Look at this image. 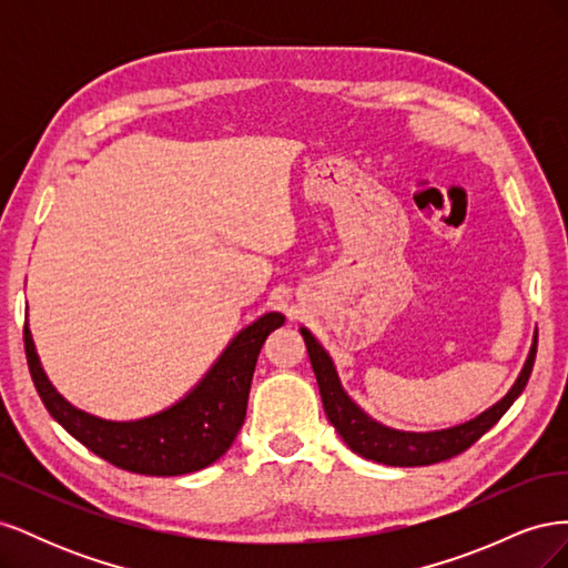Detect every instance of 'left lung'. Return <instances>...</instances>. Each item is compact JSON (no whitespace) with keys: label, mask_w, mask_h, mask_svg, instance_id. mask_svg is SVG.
I'll list each match as a JSON object with an SVG mask.
<instances>
[{"label":"left lung","mask_w":568,"mask_h":568,"mask_svg":"<svg viewBox=\"0 0 568 568\" xmlns=\"http://www.w3.org/2000/svg\"><path fill=\"white\" fill-rule=\"evenodd\" d=\"M301 334L305 338L307 355H311V365L317 376L324 412L334 424L338 436L346 440L348 448L359 457L388 464V467H426V464L450 459L471 448V445L484 436L490 426L500 422V417L511 407V403L519 398V393L526 388L532 363H536V351H538V334H536L517 384L511 386V390L500 403L486 409L484 415H478L467 424L443 428V432H434V434H407V432H395V428H388L379 422L369 419L365 412L348 398L346 390L341 388L332 357L324 353V348L315 341V336L307 329H301Z\"/></svg>","instance_id":"left-lung-1"}]
</instances>
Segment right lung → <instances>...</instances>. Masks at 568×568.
I'll list each match as a JSON object with an SVG mask.
<instances>
[{
    "mask_svg": "<svg viewBox=\"0 0 568 568\" xmlns=\"http://www.w3.org/2000/svg\"><path fill=\"white\" fill-rule=\"evenodd\" d=\"M284 324L267 313L239 334L201 384L178 405L136 422H106L68 403L49 384L28 324V369L44 407L84 448L113 467L146 476H182L209 467L230 450L246 419L248 390L265 338Z\"/></svg>",
    "mask_w": 568,
    "mask_h": 568,
    "instance_id": "add662e5",
    "label": "right lung"
}]
</instances>
